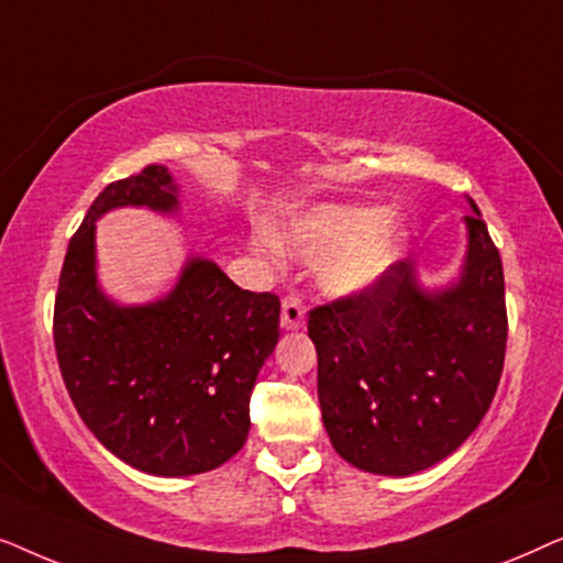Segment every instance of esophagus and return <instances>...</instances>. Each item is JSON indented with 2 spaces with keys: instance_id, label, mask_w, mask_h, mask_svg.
I'll list each match as a JSON object with an SVG mask.
<instances>
[{
  "instance_id": "34e87169",
  "label": "esophagus",
  "mask_w": 563,
  "mask_h": 563,
  "mask_svg": "<svg viewBox=\"0 0 563 563\" xmlns=\"http://www.w3.org/2000/svg\"><path fill=\"white\" fill-rule=\"evenodd\" d=\"M305 325V302L299 295H287L282 302V328L297 330Z\"/></svg>"
}]
</instances>
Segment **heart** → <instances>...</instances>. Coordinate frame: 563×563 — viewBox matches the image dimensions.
<instances>
[{
	"instance_id": "b5f03b06",
	"label": "heart",
	"mask_w": 563,
	"mask_h": 563,
	"mask_svg": "<svg viewBox=\"0 0 563 563\" xmlns=\"http://www.w3.org/2000/svg\"><path fill=\"white\" fill-rule=\"evenodd\" d=\"M279 251L322 261V284L335 295L364 289L395 256L397 230L376 207H318L289 220L274 238Z\"/></svg>"
}]
</instances>
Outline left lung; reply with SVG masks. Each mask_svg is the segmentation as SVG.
<instances>
[{"label": "left lung", "mask_w": 563, "mask_h": 563, "mask_svg": "<svg viewBox=\"0 0 563 563\" xmlns=\"http://www.w3.org/2000/svg\"><path fill=\"white\" fill-rule=\"evenodd\" d=\"M459 282L422 291L415 261L310 310L322 422L341 459L407 476L451 456L474 433L505 366L503 258L474 199Z\"/></svg>", "instance_id": "obj_1"}]
</instances>
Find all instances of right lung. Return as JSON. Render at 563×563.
I'll list each match as a JSON object with an SVG mask.
<instances>
[{
	"label": "right lung",
	"mask_w": 563,
	"mask_h": 563,
	"mask_svg": "<svg viewBox=\"0 0 563 563\" xmlns=\"http://www.w3.org/2000/svg\"><path fill=\"white\" fill-rule=\"evenodd\" d=\"M114 207L179 210L166 166L107 184L68 243L53 343L68 397L97 441L156 476L218 468L243 449L251 391L279 341L282 302L189 258L164 299L122 307L95 272V222Z\"/></svg>",
	"instance_id": "obj_1"
}]
</instances>
